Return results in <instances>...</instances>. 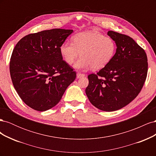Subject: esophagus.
I'll return each mask as SVG.
<instances>
[{
  "mask_svg": "<svg viewBox=\"0 0 156 156\" xmlns=\"http://www.w3.org/2000/svg\"><path fill=\"white\" fill-rule=\"evenodd\" d=\"M84 76H85V74H84V73H79V72H78V73H77V77L78 79L83 77H84Z\"/></svg>",
  "mask_w": 156,
  "mask_h": 156,
  "instance_id": "obj_1",
  "label": "esophagus"
}]
</instances>
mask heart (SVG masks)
I'll use <instances>...</instances> for the list:
<instances>
[{
	"mask_svg": "<svg viewBox=\"0 0 156 156\" xmlns=\"http://www.w3.org/2000/svg\"><path fill=\"white\" fill-rule=\"evenodd\" d=\"M116 44L111 37L94 30L78 33L73 42L66 41L60 51L65 62L72 64L81 55L74 67L86 70L92 68L100 69L109 63L116 53Z\"/></svg>",
	"mask_w": 156,
	"mask_h": 156,
	"instance_id": "obj_1",
	"label": "heart"
}]
</instances>
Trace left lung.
I'll list each match as a JSON object with an SVG mask.
<instances>
[{
	"mask_svg": "<svg viewBox=\"0 0 156 156\" xmlns=\"http://www.w3.org/2000/svg\"><path fill=\"white\" fill-rule=\"evenodd\" d=\"M107 34L115 41L116 53L106 66L88 75L85 92L94 107L109 112L125 107L138 96L147 77L148 59L131 37L112 30Z\"/></svg>",
	"mask_w": 156,
	"mask_h": 156,
	"instance_id": "8db88e82",
	"label": "left lung"
}]
</instances>
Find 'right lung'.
<instances>
[{"label":"right lung","instance_id":"add662e5","mask_svg":"<svg viewBox=\"0 0 156 156\" xmlns=\"http://www.w3.org/2000/svg\"><path fill=\"white\" fill-rule=\"evenodd\" d=\"M72 32L54 29L33 33L14 48L10 62L12 83L23 102L33 109L45 111L55 107L76 78L60 51Z\"/></svg>","mask_w":156,"mask_h":156}]
</instances>
